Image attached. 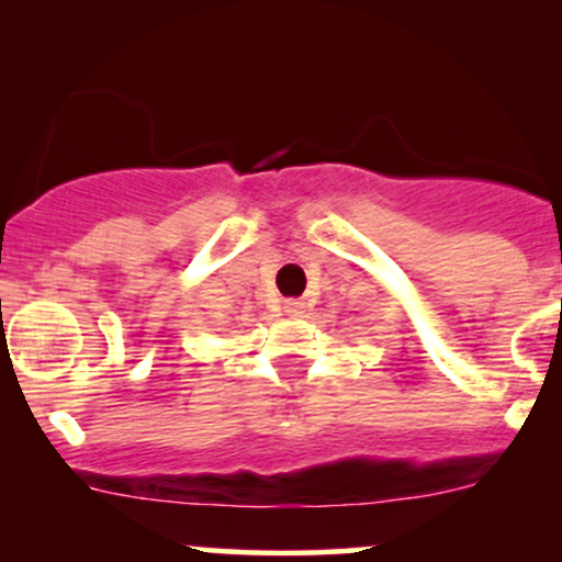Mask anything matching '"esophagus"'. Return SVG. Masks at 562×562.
<instances>
[{
	"label": "esophagus",
	"mask_w": 562,
	"mask_h": 562,
	"mask_svg": "<svg viewBox=\"0 0 562 562\" xmlns=\"http://www.w3.org/2000/svg\"><path fill=\"white\" fill-rule=\"evenodd\" d=\"M285 312L290 317H301L303 314V301H285Z\"/></svg>",
	"instance_id": "obj_1"
}]
</instances>
